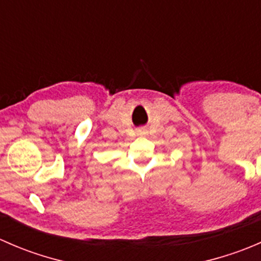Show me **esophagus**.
Returning a JSON list of instances; mask_svg holds the SVG:
<instances>
[{
	"mask_svg": "<svg viewBox=\"0 0 261 261\" xmlns=\"http://www.w3.org/2000/svg\"><path fill=\"white\" fill-rule=\"evenodd\" d=\"M139 134H145V130H140L139 131Z\"/></svg>",
	"mask_w": 261,
	"mask_h": 261,
	"instance_id": "esophagus-1",
	"label": "esophagus"
}]
</instances>
